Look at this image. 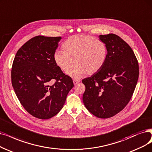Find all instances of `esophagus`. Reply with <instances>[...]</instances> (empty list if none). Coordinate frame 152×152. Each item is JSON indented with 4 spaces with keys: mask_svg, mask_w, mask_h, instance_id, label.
<instances>
[{
    "mask_svg": "<svg viewBox=\"0 0 152 152\" xmlns=\"http://www.w3.org/2000/svg\"><path fill=\"white\" fill-rule=\"evenodd\" d=\"M73 82H74V85H77L78 83L80 82V80H79L74 79V80H73Z\"/></svg>",
    "mask_w": 152,
    "mask_h": 152,
    "instance_id": "1",
    "label": "esophagus"
}]
</instances>
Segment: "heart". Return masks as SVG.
Segmentation results:
<instances>
[{"label": "heart", "mask_w": 152, "mask_h": 152, "mask_svg": "<svg viewBox=\"0 0 152 152\" xmlns=\"http://www.w3.org/2000/svg\"><path fill=\"white\" fill-rule=\"evenodd\" d=\"M63 50H56L53 60L63 72L72 78H80L86 74L93 75L104 65L107 57V47L102 40L88 35H74L64 41Z\"/></svg>", "instance_id": "heart-1"}]
</instances>
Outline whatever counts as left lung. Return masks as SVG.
<instances>
[{
	"label": "left lung",
	"instance_id": "left-lung-1",
	"mask_svg": "<svg viewBox=\"0 0 152 152\" xmlns=\"http://www.w3.org/2000/svg\"><path fill=\"white\" fill-rule=\"evenodd\" d=\"M107 47L103 67L90 77L84 78L83 104L87 110L100 118L112 117L128 104L137 86L138 60L130 45L119 36L99 35Z\"/></svg>",
	"mask_w": 152,
	"mask_h": 152
}]
</instances>
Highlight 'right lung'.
<instances>
[{
    "label": "right lung",
    "instance_id": "obj_1",
    "mask_svg": "<svg viewBox=\"0 0 152 152\" xmlns=\"http://www.w3.org/2000/svg\"><path fill=\"white\" fill-rule=\"evenodd\" d=\"M61 37L36 36L17 51L11 71L12 85L20 104L32 116L46 120L63 108L74 87L53 60ZM53 80L56 81L53 83Z\"/></svg>",
    "mask_w": 152,
    "mask_h": 152
}]
</instances>
